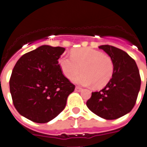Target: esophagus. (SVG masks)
Instances as JSON below:
<instances>
[{"label": "esophagus", "mask_w": 147, "mask_h": 147, "mask_svg": "<svg viewBox=\"0 0 147 147\" xmlns=\"http://www.w3.org/2000/svg\"><path fill=\"white\" fill-rule=\"evenodd\" d=\"M82 88H80V87H76V88H75V90H76V91H81L82 90Z\"/></svg>", "instance_id": "esophagus-1"}]
</instances>
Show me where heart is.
I'll return each mask as SVG.
<instances>
[{"label":"heart","instance_id":"1","mask_svg":"<svg viewBox=\"0 0 147 147\" xmlns=\"http://www.w3.org/2000/svg\"><path fill=\"white\" fill-rule=\"evenodd\" d=\"M59 65L67 79L72 78L81 71L83 73L72 79L76 84L95 88L105 87L112 78L114 64L111 58L102 51L90 48L73 50L71 57L62 55L59 59Z\"/></svg>","mask_w":147,"mask_h":147}]
</instances>
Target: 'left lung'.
I'll return each mask as SVG.
<instances>
[{
	"instance_id": "1",
	"label": "left lung",
	"mask_w": 147,
	"mask_h": 147,
	"mask_svg": "<svg viewBox=\"0 0 147 147\" xmlns=\"http://www.w3.org/2000/svg\"><path fill=\"white\" fill-rule=\"evenodd\" d=\"M98 48L110 56L113 62L114 72L103 89L92 93L86 105L99 117L113 120L133 108L141 88V77L136 62L125 51L109 45Z\"/></svg>"
}]
</instances>
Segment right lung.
I'll return each mask as SVG.
<instances>
[{"mask_svg":"<svg viewBox=\"0 0 147 147\" xmlns=\"http://www.w3.org/2000/svg\"><path fill=\"white\" fill-rule=\"evenodd\" d=\"M65 49L41 45L18 59L9 80L18 113L36 123H47L65 107L75 86L62 74L58 59Z\"/></svg>","mask_w":147,"mask_h":147,"instance_id":"obj_1","label":"right lung"}]
</instances>
